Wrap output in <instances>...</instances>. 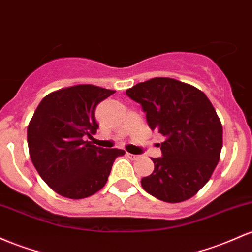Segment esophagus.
<instances>
[{"instance_id": "obj_1", "label": "esophagus", "mask_w": 252, "mask_h": 252, "mask_svg": "<svg viewBox=\"0 0 252 252\" xmlns=\"http://www.w3.org/2000/svg\"><path fill=\"white\" fill-rule=\"evenodd\" d=\"M126 156L130 158L131 160H137L139 159V156H135V154H130V153H126Z\"/></svg>"}]
</instances>
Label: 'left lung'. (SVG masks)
<instances>
[{
    "instance_id": "obj_1",
    "label": "left lung",
    "mask_w": 252,
    "mask_h": 252,
    "mask_svg": "<svg viewBox=\"0 0 252 252\" xmlns=\"http://www.w3.org/2000/svg\"><path fill=\"white\" fill-rule=\"evenodd\" d=\"M141 104L149 128L165 137L162 157L141 185L168 203L189 200L209 181L222 148V126L202 91L171 77H154L126 90Z\"/></svg>"
}]
</instances>
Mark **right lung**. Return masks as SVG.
I'll return each instance as SVG.
<instances>
[{
	"instance_id": "1",
	"label": "right lung",
	"mask_w": 252,
	"mask_h": 252,
	"mask_svg": "<svg viewBox=\"0 0 252 252\" xmlns=\"http://www.w3.org/2000/svg\"><path fill=\"white\" fill-rule=\"evenodd\" d=\"M115 91L94 85L61 88L44 96L27 128L30 157L44 182L63 197L80 200L106 184L123 149L96 147L85 137L98 129L95 107Z\"/></svg>"
}]
</instances>
